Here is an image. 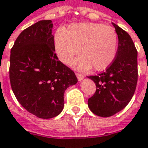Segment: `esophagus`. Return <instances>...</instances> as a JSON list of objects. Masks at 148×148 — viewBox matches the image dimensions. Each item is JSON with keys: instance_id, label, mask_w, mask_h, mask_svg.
<instances>
[{"instance_id": "34e87169", "label": "esophagus", "mask_w": 148, "mask_h": 148, "mask_svg": "<svg viewBox=\"0 0 148 148\" xmlns=\"http://www.w3.org/2000/svg\"><path fill=\"white\" fill-rule=\"evenodd\" d=\"M76 75H77V79H78V81H82L83 78L85 77V76H84L83 74H81V73H77Z\"/></svg>"}]
</instances>
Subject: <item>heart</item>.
Segmentation results:
<instances>
[{
    "label": "heart",
    "instance_id": "obj_1",
    "mask_svg": "<svg viewBox=\"0 0 148 148\" xmlns=\"http://www.w3.org/2000/svg\"><path fill=\"white\" fill-rule=\"evenodd\" d=\"M54 45L62 62L70 63L79 53L82 56L73 62L74 67L86 70L93 66L96 71H102L109 67L115 58L118 35L113 27L103 24H72L56 34Z\"/></svg>",
    "mask_w": 148,
    "mask_h": 148
}]
</instances>
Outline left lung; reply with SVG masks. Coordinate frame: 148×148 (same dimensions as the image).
I'll return each mask as SVG.
<instances>
[{
    "mask_svg": "<svg viewBox=\"0 0 148 148\" xmlns=\"http://www.w3.org/2000/svg\"><path fill=\"white\" fill-rule=\"evenodd\" d=\"M119 45L116 56L106 70L90 76L96 86L88 106L95 114L110 117L125 108L134 95L138 82V52L130 35L113 23Z\"/></svg>",
    "mask_w": 148,
    "mask_h": 148,
    "instance_id": "obj_1",
    "label": "left lung"
}]
</instances>
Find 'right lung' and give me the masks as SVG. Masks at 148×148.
<instances>
[{
	"label": "right lung",
	"instance_id": "add662e5",
	"mask_svg": "<svg viewBox=\"0 0 148 148\" xmlns=\"http://www.w3.org/2000/svg\"><path fill=\"white\" fill-rule=\"evenodd\" d=\"M52 29L50 20L28 27L16 38L10 58V81L16 99L41 119L58 115L65 90L77 82L74 71L54 53Z\"/></svg>",
	"mask_w": 148,
	"mask_h": 148
}]
</instances>
